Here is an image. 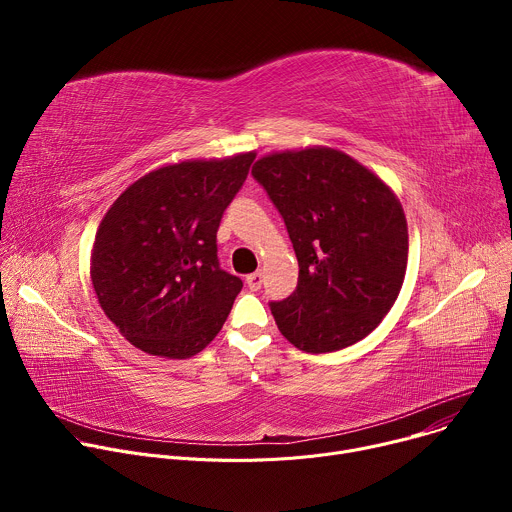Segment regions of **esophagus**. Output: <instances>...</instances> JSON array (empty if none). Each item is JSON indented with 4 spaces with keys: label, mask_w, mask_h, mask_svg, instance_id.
<instances>
[{
    "label": "esophagus",
    "mask_w": 512,
    "mask_h": 512,
    "mask_svg": "<svg viewBox=\"0 0 512 512\" xmlns=\"http://www.w3.org/2000/svg\"><path fill=\"white\" fill-rule=\"evenodd\" d=\"M245 281H247L249 289L257 291V289L261 287V283H263V275H261V271H255V273H249V275L245 277Z\"/></svg>",
    "instance_id": "1"
}]
</instances>
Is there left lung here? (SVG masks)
Here are the masks:
<instances>
[{"mask_svg":"<svg viewBox=\"0 0 512 512\" xmlns=\"http://www.w3.org/2000/svg\"><path fill=\"white\" fill-rule=\"evenodd\" d=\"M251 174L279 210L300 265L294 294L269 304L281 334L312 354L371 334L407 269V221L393 190L332 148L269 154Z\"/></svg>","mask_w":512,"mask_h":512,"instance_id":"obj_1","label":"left lung"}]
</instances>
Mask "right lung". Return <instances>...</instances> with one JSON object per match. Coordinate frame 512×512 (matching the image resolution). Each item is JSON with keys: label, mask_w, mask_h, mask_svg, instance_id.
<instances>
[{"label": "right lung", "mask_w": 512, "mask_h": 512, "mask_svg": "<svg viewBox=\"0 0 512 512\" xmlns=\"http://www.w3.org/2000/svg\"><path fill=\"white\" fill-rule=\"evenodd\" d=\"M253 160L247 152L158 168L107 210L91 279L105 316L139 350L190 358L221 332L243 281L218 265L216 231Z\"/></svg>", "instance_id": "right-lung-1"}]
</instances>
